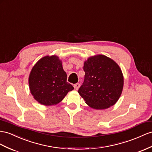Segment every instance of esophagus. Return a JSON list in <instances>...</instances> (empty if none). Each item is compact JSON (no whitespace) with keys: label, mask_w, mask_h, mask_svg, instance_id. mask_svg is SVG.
I'll return each instance as SVG.
<instances>
[{"label":"esophagus","mask_w":152,"mask_h":152,"mask_svg":"<svg viewBox=\"0 0 152 152\" xmlns=\"http://www.w3.org/2000/svg\"><path fill=\"white\" fill-rule=\"evenodd\" d=\"M80 84L78 83H77L74 85V87H75V88L76 89V90H77V89L80 88Z\"/></svg>","instance_id":"34e87169"}]
</instances>
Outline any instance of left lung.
Returning <instances> with one entry per match:
<instances>
[{"label":"left lung","mask_w":152,"mask_h":152,"mask_svg":"<svg viewBox=\"0 0 152 152\" xmlns=\"http://www.w3.org/2000/svg\"><path fill=\"white\" fill-rule=\"evenodd\" d=\"M84 81L78 93L88 105L106 109L118 102L123 87L119 65L104 55L89 58L84 63Z\"/></svg>","instance_id":"left-lung-1"}]
</instances>
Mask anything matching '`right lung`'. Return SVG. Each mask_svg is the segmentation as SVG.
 <instances>
[{
    "label": "right lung",
    "mask_w": 152,
    "mask_h": 152,
    "mask_svg": "<svg viewBox=\"0 0 152 152\" xmlns=\"http://www.w3.org/2000/svg\"><path fill=\"white\" fill-rule=\"evenodd\" d=\"M31 93L44 105L60 102L74 87L67 81V74L56 56H45L33 67L29 77Z\"/></svg>",
    "instance_id": "1"
}]
</instances>
